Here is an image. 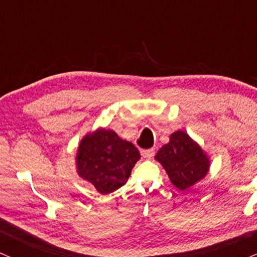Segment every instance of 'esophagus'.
I'll list each match as a JSON object with an SVG mask.
<instances>
[{
	"mask_svg": "<svg viewBox=\"0 0 257 257\" xmlns=\"http://www.w3.org/2000/svg\"><path fill=\"white\" fill-rule=\"evenodd\" d=\"M142 156H143L144 159H152L154 155H155V150L154 149H147V150H142L141 152Z\"/></svg>",
	"mask_w": 257,
	"mask_h": 257,
	"instance_id": "esophagus-1",
	"label": "esophagus"
}]
</instances>
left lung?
Returning a JSON list of instances; mask_svg holds the SVG:
<instances>
[{
    "label": "left lung",
    "instance_id": "8db88e82",
    "mask_svg": "<svg viewBox=\"0 0 257 257\" xmlns=\"http://www.w3.org/2000/svg\"><path fill=\"white\" fill-rule=\"evenodd\" d=\"M155 160L167 172L171 183L182 191L203 179L210 167L209 158L200 144L180 130L171 135Z\"/></svg>",
    "mask_w": 257,
    "mask_h": 257
}]
</instances>
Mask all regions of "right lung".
<instances>
[{"label":"right lung","instance_id":"add662e5","mask_svg":"<svg viewBox=\"0 0 257 257\" xmlns=\"http://www.w3.org/2000/svg\"><path fill=\"white\" fill-rule=\"evenodd\" d=\"M141 159L134 144L121 140L113 130L99 127L84 136L78 147L77 173L91 183L99 194H110L125 185Z\"/></svg>","mask_w":257,"mask_h":257}]
</instances>
